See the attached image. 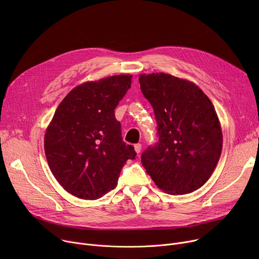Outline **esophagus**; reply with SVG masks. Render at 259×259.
<instances>
[{"instance_id": "obj_1", "label": "esophagus", "mask_w": 259, "mask_h": 259, "mask_svg": "<svg viewBox=\"0 0 259 259\" xmlns=\"http://www.w3.org/2000/svg\"><path fill=\"white\" fill-rule=\"evenodd\" d=\"M134 150H135V152H137L138 154H140L141 151H142V145H141V144L134 145Z\"/></svg>"}]
</instances>
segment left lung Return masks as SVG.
Listing matches in <instances>:
<instances>
[{
  "mask_svg": "<svg viewBox=\"0 0 259 259\" xmlns=\"http://www.w3.org/2000/svg\"><path fill=\"white\" fill-rule=\"evenodd\" d=\"M145 98L154 109L158 143L142 154V162L165 193L183 195L205 185L220 160L221 121L202 90L164 72L140 74Z\"/></svg>",
  "mask_w": 259,
  "mask_h": 259,
  "instance_id": "obj_1",
  "label": "left lung"
}]
</instances>
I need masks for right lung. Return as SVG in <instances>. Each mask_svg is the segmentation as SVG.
I'll use <instances>...</instances> for the list:
<instances>
[{"label": "right lung", "instance_id": "1", "mask_svg": "<svg viewBox=\"0 0 259 259\" xmlns=\"http://www.w3.org/2000/svg\"><path fill=\"white\" fill-rule=\"evenodd\" d=\"M131 74L77 85L57 108L44 149L54 178L68 193L94 200L111 191L134 148L122 142L114 109L131 87Z\"/></svg>", "mask_w": 259, "mask_h": 259}]
</instances>
